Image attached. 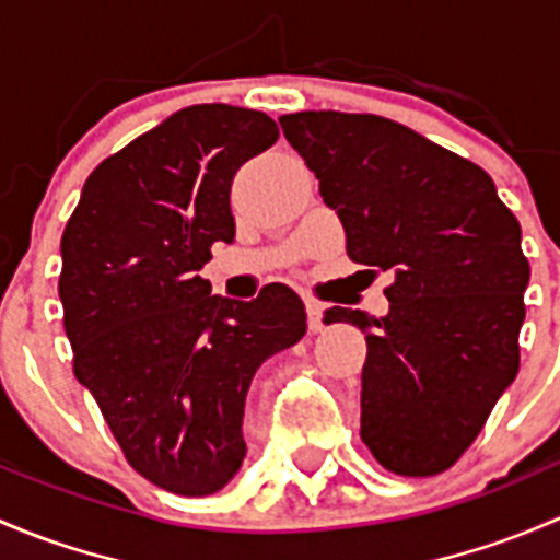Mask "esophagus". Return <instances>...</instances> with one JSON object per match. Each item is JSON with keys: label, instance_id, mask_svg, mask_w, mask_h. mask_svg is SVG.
<instances>
[{"label": "esophagus", "instance_id": "34e87169", "mask_svg": "<svg viewBox=\"0 0 560 560\" xmlns=\"http://www.w3.org/2000/svg\"><path fill=\"white\" fill-rule=\"evenodd\" d=\"M306 314H308V330L319 332L322 327H325V322H322V303L319 301H312V298H308V301H306Z\"/></svg>", "mask_w": 560, "mask_h": 560}]
</instances>
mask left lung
I'll use <instances>...</instances> for the list:
<instances>
[{
  "instance_id": "left-lung-1",
  "label": "left lung",
  "mask_w": 560,
  "mask_h": 560,
  "mask_svg": "<svg viewBox=\"0 0 560 560\" xmlns=\"http://www.w3.org/2000/svg\"><path fill=\"white\" fill-rule=\"evenodd\" d=\"M279 124L341 219L349 259L393 276L382 319L327 312L369 330L360 439L400 477L447 471L521 371V222L482 167L404 124L338 110Z\"/></svg>"
}]
</instances>
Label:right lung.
<instances>
[{
	"label": "right lung",
	"instance_id": "add662e5",
	"mask_svg": "<svg viewBox=\"0 0 560 560\" xmlns=\"http://www.w3.org/2000/svg\"><path fill=\"white\" fill-rule=\"evenodd\" d=\"M276 140L262 110L184 107L94 167L61 235L72 371L129 466L178 495L235 477L254 374L306 336L290 287L238 303L197 273L235 238L233 175Z\"/></svg>",
	"mask_w": 560,
	"mask_h": 560
}]
</instances>
